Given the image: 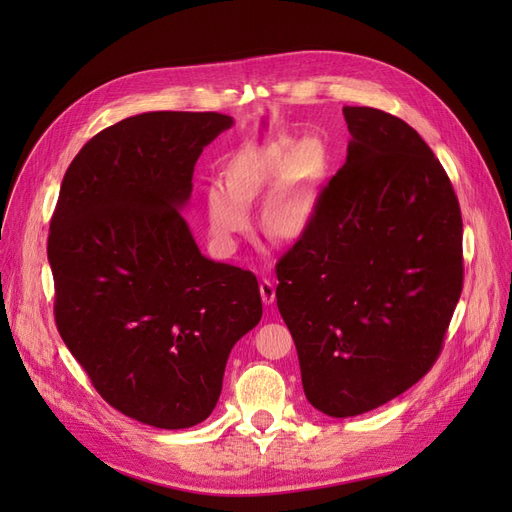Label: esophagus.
<instances>
[{
    "instance_id": "34e87169",
    "label": "esophagus",
    "mask_w": 512,
    "mask_h": 512,
    "mask_svg": "<svg viewBox=\"0 0 512 512\" xmlns=\"http://www.w3.org/2000/svg\"><path fill=\"white\" fill-rule=\"evenodd\" d=\"M260 297H262V303H265V305H271L275 301V286H273L271 280L260 282Z\"/></svg>"
}]
</instances>
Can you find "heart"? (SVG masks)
<instances>
[{"label": "heart", "instance_id": "1", "mask_svg": "<svg viewBox=\"0 0 512 512\" xmlns=\"http://www.w3.org/2000/svg\"><path fill=\"white\" fill-rule=\"evenodd\" d=\"M320 156L314 147L294 151L290 143L250 147L228 162L226 183L211 181L205 188L207 218L213 237L235 245L250 226V207L269 185L277 183L262 205V224L273 235L294 237L309 224L316 200Z\"/></svg>", "mask_w": 512, "mask_h": 512}]
</instances>
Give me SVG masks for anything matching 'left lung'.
I'll return each instance as SVG.
<instances>
[{"mask_svg":"<svg viewBox=\"0 0 512 512\" xmlns=\"http://www.w3.org/2000/svg\"><path fill=\"white\" fill-rule=\"evenodd\" d=\"M344 117L346 164L275 267L305 397L335 418L427 374L463 288L461 211L440 160L395 115L344 106Z\"/></svg>","mask_w":512,"mask_h":512,"instance_id":"8db88e82","label":"left lung"}]
</instances>
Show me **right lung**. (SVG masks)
<instances>
[{
	"mask_svg": "<svg viewBox=\"0 0 512 512\" xmlns=\"http://www.w3.org/2000/svg\"><path fill=\"white\" fill-rule=\"evenodd\" d=\"M222 113L123 119L76 153L51 218L61 339L96 391L138 423H203L228 354L262 318L252 271L200 254L181 209Z\"/></svg>",
	"mask_w": 512,
	"mask_h": 512,
	"instance_id": "add662e5",
	"label": "right lung"
}]
</instances>
